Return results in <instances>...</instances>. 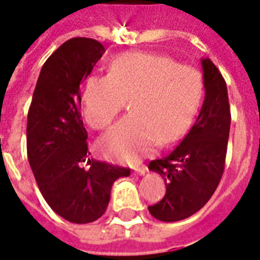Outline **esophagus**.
<instances>
[{"label": "esophagus", "instance_id": "esophagus-1", "mask_svg": "<svg viewBox=\"0 0 260 260\" xmlns=\"http://www.w3.org/2000/svg\"><path fill=\"white\" fill-rule=\"evenodd\" d=\"M147 172H148V169H147V166H144V165L143 166H140V168H136V169H134V173L138 174V176H144Z\"/></svg>", "mask_w": 260, "mask_h": 260}]
</instances>
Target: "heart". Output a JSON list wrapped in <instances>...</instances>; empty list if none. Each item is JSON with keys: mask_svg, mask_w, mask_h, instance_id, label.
<instances>
[{"mask_svg": "<svg viewBox=\"0 0 260 260\" xmlns=\"http://www.w3.org/2000/svg\"><path fill=\"white\" fill-rule=\"evenodd\" d=\"M202 77L190 66L168 56L126 52L109 65L108 76H92L81 94L87 123L102 130L120 113L126 101L132 113L100 140L98 148L120 164H136L187 130L202 98Z\"/></svg>", "mask_w": 260, "mask_h": 260, "instance_id": "heart-1", "label": "heart"}]
</instances>
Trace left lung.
I'll return each instance as SVG.
<instances>
[{
  "instance_id": "8db88e82",
  "label": "left lung",
  "mask_w": 260,
  "mask_h": 260,
  "mask_svg": "<svg viewBox=\"0 0 260 260\" xmlns=\"http://www.w3.org/2000/svg\"><path fill=\"white\" fill-rule=\"evenodd\" d=\"M205 100L194 126L183 141L148 169L162 176L166 194L149 213L162 221L190 217L205 205L220 183L230 133V105L227 86L209 58L201 59Z\"/></svg>"
}]
</instances>
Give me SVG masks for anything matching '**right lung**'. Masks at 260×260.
Wrapping results in <instances>:
<instances>
[{
	"label": "right lung",
	"mask_w": 260,
	"mask_h": 260,
	"mask_svg": "<svg viewBox=\"0 0 260 260\" xmlns=\"http://www.w3.org/2000/svg\"><path fill=\"white\" fill-rule=\"evenodd\" d=\"M104 52L92 39L63 43L41 68L27 113V158L40 192L56 215L77 224L100 219L113 183L130 176V169L88 158L80 84Z\"/></svg>",
	"instance_id": "obj_1"
}]
</instances>
